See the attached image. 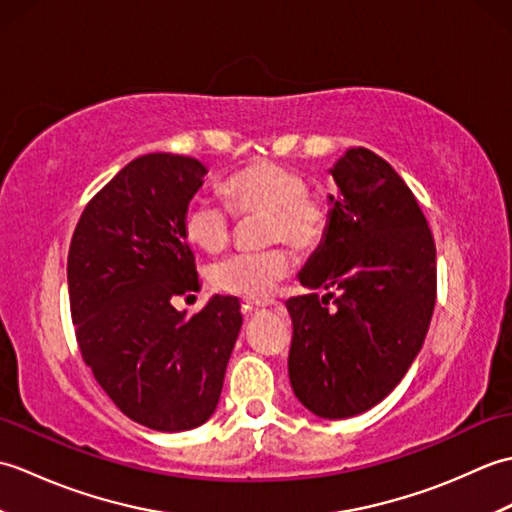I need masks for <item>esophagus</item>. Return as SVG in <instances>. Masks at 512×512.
<instances>
[{"label":"esophagus","instance_id":"esophagus-1","mask_svg":"<svg viewBox=\"0 0 512 512\" xmlns=\"http://www.w3.org/2000/svg\"><path fill=\"white\" fill-rule=\"evenodd\" d=\"M273 306H275V301H270V299H266V301L244 299V301H242V308H244L246 314H253V312H257V310H266V308H273Z\"/></svg>","mask_w":512,"mask_h":512}]
</instances>
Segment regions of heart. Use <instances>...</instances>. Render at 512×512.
<instances>
[{
  "instance_id": "heart-1",
  "label": "heart",
  "mask_w": 512,
  "mask_h": 512,
  "mask_svg": "<svg viewBox=\"0 0 512 512\" xmlns=\"http://www.w3.org/2000/svg\"><path fill=\"white\" fill-rule=\"evenodd\" d=\"M227 206L204 195L189 200L182 215L187 242L206 253H220L231 242L235 215L266 213L264 242H288L301 253L317 250L328 237L332 204L310 193V182L299 171L279 162H253L224 182ZM292 259L286 246H270L255 253H235L209 270L213 286L228 295L246 299L266 297L281 279L288 277Z\"/></svg>"
}]
</instances>
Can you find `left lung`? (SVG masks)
<instances>
[{
    "mask_svg": "<svg viewBox=\"0 0 512 512\" xmlns=\"http://www.w3.org/2000/svg\"><path fill=\"white\" fill-rule=\"evenodd\" d=\"M332 178L328 237L292 297L288 374L295 396L321 418L378 405L420 352L436 306V244L420 206L387 160L350 149Z\"/></svg>",
    "mask_w": 512,
    "mask_h": 512,
    "instance_id": "left-lung-1",
    "label": "left lung"
}]
</instances>
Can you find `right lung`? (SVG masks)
I'll return each mask as SVG.
<instances>
[{
    "label": "right lung",
    "instance_id": "add662e5",
    "mask_svg": "<svg viewBox=\"0 0 512 512\" xmlns=\"http://www.w3.org/2000/svg\"><path fill=\"white\" fill-rule=\"evenodd\" d=\"M200 160L147 154L85 204L68 253L76 343L127 418L156 431L209 420L242 328L237 297L191 314L173 297L200 288L182 215L202 187Z\"/></svg>",
    "mask_w": 512,
    "mask_h": 512
}]
</instances>
